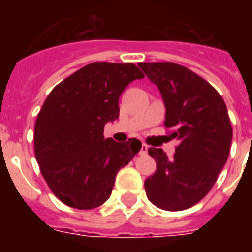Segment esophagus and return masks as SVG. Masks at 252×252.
<instances>
[{"label": "esophagus", "instance_id": "obj_1", "mask_svg": "<svg viewBox=\"0 0 252 252\" xmlns=\"http://www.w3.org/2000/svg\"><path fill=\"white\" fill-rule=\"evenodd\" d=\"M148 149H149V146L146 145V144H142L141 149H140V154H141V156H145V154L148 153Z\"/></svg>", "mask_w": 252, "mask_h": 252}]
</instances>
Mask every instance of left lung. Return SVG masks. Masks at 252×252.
<instances>
[{
    "label": "left lung",
    "instance_id": "8db88e82",
    "mask_svg": "<svg viewBox=\"0 0 252 252\" xmlns=\"http://www.w3.org/2000/svg\"><path fill=\"white\" fill-rule=\"evenodd\" d=\"M166 107L165 126L179 140L168 159L149 148L157 170L145 180L148 199L165 211H184L211 191L230 152L233 129L226 104L215 87L174 63H140Z\"/></svg>",
    "mask_w": 252,
    "mask_h": 252
}]
</instances>
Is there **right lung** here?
Segmentation results:
<instances>
[{
	"label": "right lung",
	"instance_id": "obj_1",
	"mask_svg": "<svg viewBox=\"0 0 252 252\" xmlns=\"http://www.w3.org/2000/svg\"><path fill=\"white\" fill-rule=\"evenodd\" d=\"M144 74L134 64L93 63L53 89L37 115L35 157L51 191L64 204L93 209L110 197L119 170L141 141L104 138V126L119 118V98Z\"/></svg>",
	"mask_w": 252,
	"mask_h": 252
}]
</instances>
